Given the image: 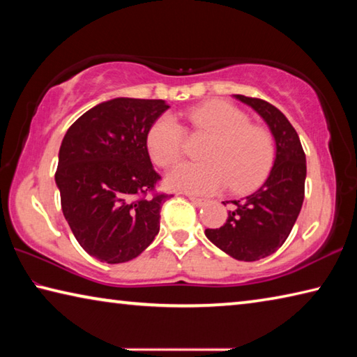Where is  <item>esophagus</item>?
I'll return each mask as SVG.
<instances>
[{
    "label": "esophagus",
    "mask_w": 357,
    "mask_h": 357,
    "mask_svg": "<svg viewBox=\"0 0 357 357\" xmlns=\"http://www.w3.org/2000/svg\"><path fill=\"white\" fill-rule=\"evenodd\" d=\"M189 200L195 204V206H204V204L208 203L206 198H198V197H193V195H189Z\"/></svg>",
    "instance_id": "1"
}]
</instances>
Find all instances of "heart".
Listing matches in <instances>:
<instances>
[{
	"label": "heart",
	"instance_id": "obj_1",
	"mask_svg": "<svg viewBox=\"0 0 357 357\" xmlns=\"http://www.w3.org/2000/svg\"><path fill=\"white\" fill-rule=\"evenodd\" d=\"M187 118L197 132L213 135L203 153L208 160L174 167L165 178L170 189L208 195L228 184L234 192H249L263 183L275 159L268 130L252 126L243 110L222 100L195 107ZM146 149L155 165L172 167L183 155V126L172 114H162L148 130Z\"/></svg>",
	"mask_w": 357,
	"mask_h": 357
}]
</instances>
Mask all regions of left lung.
<instances>
[{
	"label": "left lung",
	"instance_id": "1",
	"mask_svg": "<svg viewBox=\"0 0 357 357\" xmlns=\"http://www.w3.org/2000/svg\"><path fill=\"white\" fill-rule=\"evenodd\" d=\"M234 98L252 107L268 124L275 142V159L263 185L244 200H231L227 222L220 228H206L204 234L234 259L257 261L273 255L291 233L304 202L305 154L298 132L279 108L261 99L241 94Z\"/></svg>",
	"mask_w": 357,
	"mask_h": 357
}]
</instances>
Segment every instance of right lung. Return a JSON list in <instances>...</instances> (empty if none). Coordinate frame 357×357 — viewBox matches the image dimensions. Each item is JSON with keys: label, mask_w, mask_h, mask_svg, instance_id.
Instances as JSON below:
<instances>
[{"label": "right lung", "mask_w": 357, "mask_h": 357, "mask_svg": "<svg viewBox=\"0 0 357 357\" xmlns=\"http://www.w3.org/2000/svg\"><path fill=\"white\" fill-rule=\"evenodd\" d=\"M170 105L160 99L116 98L70 126L58 154L63 214L84 252L108 264L137 258L160 228L167 193L151 164L146 134Z\"/></svg>", "instance_id": "obj_1"}]
</instances>
